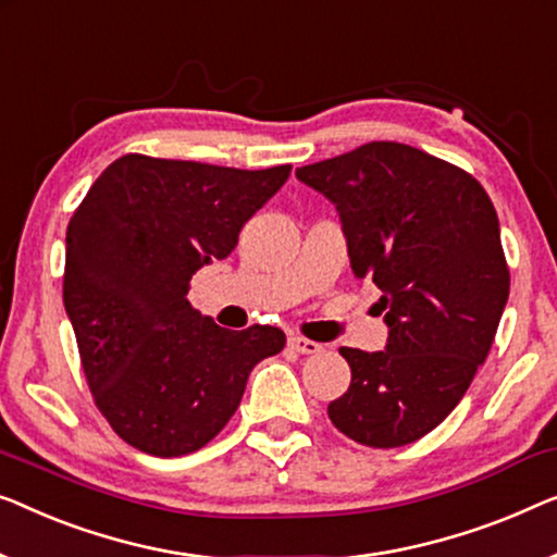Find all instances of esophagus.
<instances>
[{
    "mask_svg": "<svg viewBox=\"0 0 557 557\" xmlns=\"http://www.w3.org/2000/svg\"><path fill=\"white\" fill-rule=\"evenodd\" d=\"M288 346H292V349L298 354H319L321 349H324L319 342H311V338H306V336H288Z\"/></svg>",
    "mask_w": 557,
    "mask_h": 557,
    "instance_id": "1",
    "label": "esophagus"
}]
</instances>
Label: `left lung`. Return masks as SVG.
Masks as SVG:
<instances>
[{"label": "left lung", "instance_id": "obj_1", "mask_svg": "<svg viewBox=\"0 0 557 557\" xmlns=\"http://www.w3.org/2000/svg\"><path fill=\"white\" fill-rule=\"evenodd\" d=\"M296 178L336 206L354 276L382 292L389 326L384 351L338 349L351 384L329 419L367 447L417 442L465 397L510 294L493 200L462 168L386 140Z\"/></svg>", "mask_w": 557, "mask_h": 557}]
</instances>
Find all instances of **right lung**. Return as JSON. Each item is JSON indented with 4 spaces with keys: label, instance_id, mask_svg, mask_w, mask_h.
I'll use <instances>...</instances> for the list:
<instances>
[{
    "label": "right lung",
    "instance_id": "add662e5",
    "mask_svg": "<svg viewBox=\"0 0 557 557\" xmlns=\"http://www.w3.org/2000/svg\"><path fill=\"white\" fill-rule=\"evenodd\" d=\"M288 173L127 152L70 219L64 311L95 405L140 453L181 457L208 445L251 369L284 349L281 329H221L185 296L193 273L236 248Z\"/></svg>",
    "mask_w": 557,
    "mask_h": 557
}]
</instances>
